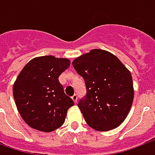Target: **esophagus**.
I'll return each instance as SVG.
<instances>
[{
    "label": "esophagus",
    "instance_id": "1",
    "mask_svg": "<svg viewBox=\"0 0 155 155\" xmlns=\"http://www.w3.org/2000/svg\"><path fill=\"white\" fill-rule=\"evenodd\" d=\"M72 99H73V101H74V103L75 104L78 102V97H77V95H73V97H72Z\"/></svg>",
    "mask_w": 155,
    "mask_h": 155
}]
</instances>
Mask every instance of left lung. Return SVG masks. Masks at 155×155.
Wrapping results in <instances>:
<instances>
[{
  "label": "left lung",
  "mask_w": 155,
  "mask_h": 155,
  "mask_svg": "<svg viewBox=\"0 0 155 155\" xmlns=\"http://www.w3.org/2000/svg\"><path fill=\"white\" fill-rule=\"evenodd\" d=\"M73 65L86 83L87 96L78 105L86 122L98 131L118 127L134 100L133 80L128 68L116 55L97 48L76 58Z\"/></svg>",
  "instance_id": "left-lung-1"
}]
</instances>
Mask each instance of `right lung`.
<instances>
[{
	"label": "right lung",
	"mask_w": 155,
	"mask_h": 155,
	"mask_svg": "<svg viewBox=\"0 0 155 155\" xmlns=\"http://www.w3.org/2000/svg\"><path fill=\"white\" fill-rule=\"evenodd\" d=\"M66 58L53 55L34 58L20 71L13 85V96L22 119L31 128L54 131L63 125L74 105L58 81L70 66Z\"/></svg>",
	"instance_id": "obj_1"
}]
</instances>
